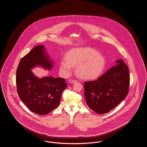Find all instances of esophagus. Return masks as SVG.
<instances>
[{
  "instance_id": "esophagus-1",
  "label": "esophagus",
  "mask_w": 147,
  "mask_h": 147,
  "mask_svg": "<svg viewBox=\"0 0 147 147\" xmlns=\"http://www.w3.org/2000/svg\"><path fill=\"white\" fill-rule=\"evenodd\" d=\"M68 82H69V83H71V84H74V83H77V80H73V79H69V80H68Z\"/></svg>"
}]
</instances>
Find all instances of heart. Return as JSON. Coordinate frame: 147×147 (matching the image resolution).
I'll list each match as a JSON object with an SVG mask.
<instances>
[{"mask_svg":"<svg viewBox=\"0 0 147 147\" xmlns=\"http://www.w3.org/2000/svg\"><path fill=\"white\" fill-rule=\"evenodd\" d=\"M105 58L90 47H79L70 49L65 55V60L60 63V69L66 76L72 73L77 65L78 75L85 79L98 77L104 69Z\"/></svg>","mask_w":147,"mask_h":147,"instance_id":"obj_1","label":"heart"}]
</instances>
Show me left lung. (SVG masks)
<instances>
[{
    "label": "left lung",
    "instance_id": "obj_1",
    "mask_svg": "<svg viewBox=\"0 0 147 147\" xmlns=\"http://www.w3.org/2000/svg\"><path fill=\"white\" fill-rule=\"evenodd\" d=\"M116 63L98 79L84 83L86 104L98 114L110 112L125 98L129 91L128 67L121 59Z\"/></svg>",
    "mask_w": 147,
    "mask_h": 147
}]
</instances>
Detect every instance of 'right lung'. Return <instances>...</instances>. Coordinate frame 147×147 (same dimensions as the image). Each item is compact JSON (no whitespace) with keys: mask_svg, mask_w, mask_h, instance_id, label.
<instances>
[{"mask_svg":"<svg viewBox=\"0 0 147 147\" xmlns=\"http://www.w3.org/2000/svg\"><path fill=\"white\" fill-rule=\"evenodd\" d=\"M44 45L35 47L21 58L16 70L17 91L28 109L39 115H45L59 105L62 93L67 87L65 79L50 77L39 78L31 71L37 66L52 69L53 62Z\"/></svg>","mask_w":147,"mask_h":147,"instance_id":"1","label":"right lung"}]
</instances>
